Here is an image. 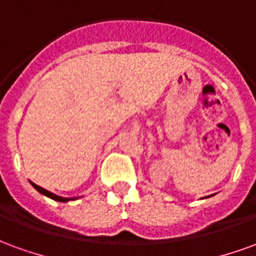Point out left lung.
I'll return each mask as SVG.
<instances>
[{
    "label": "left lung",
    "instance_id": "left-lung-1",
    "mask_svg": "<svg viewBox=\"0 0 256 256\" xmlns=\"http://www.w3.org/2000/svg\"><path fill=\"white\" fill-rule=\"evenodd\" d=\"M208 198H210V196H208Z\"/></svg>",
    "mask_w": 256,
    "mask_h": 256
}]
</instances>
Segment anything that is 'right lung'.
<instances>
[{
    "mask_svg": "<svg viewBox=\"0 0 256 256\" xmlns=\"http://www.w3.org/2000/svg\"><path fill=\"white\" fill-rule=\"evenodd\" d=\"M31 185L34 186V188L38 190V192L41 193V194H44V196H46V198H53V200H56V202H62V203H67V202H70V200H75L76 198H62V196H58V194H54V193L49 192V190H46V189L41 188V186H38L36 184L31 182Z\"/></svg>",
    "mask_w": 256,
    "mask_h": 256,
    "instance_id": "1",
    "label": "right lung"
}]
</instances>
